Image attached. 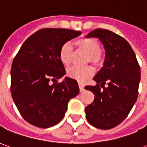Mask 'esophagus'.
<instances>
[{
	"mask_svg": "<svg viewBox=\"0 0 147 147\" xmlns=\"http://www.w3.org/2000/svg\"><path fill=\"white\" fill-rule=\"evenodd\" d=\"M79 86H80V92L83 91V90H84V86H83V84H82V83H79Z\"/></svg>",
	"mask_w": 147,
	"mask_h": 147,
	"instance_id": "34e87169",
	"label": "esophagus"
}]
</instances>
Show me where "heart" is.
Wrapping results in <instances>:
<instances>
[{
  "label": "heart",
  "instance_id": "b5f03b06",
  "mask_svg": "<svg viewBox=\"0 0 147 147\" xmlns=\"http://www.w3.org/2000/svg\"><path fill=\"white\" fill-rule=\"evenodd\" d=\"M75 45L80 49H82L90 55V61L93 64H102V57L101 55V45L95 38H83L76 40ZM73 55V49L69 42H66L62 45L59 53V57L61 63L64 66L68 67L71 64ZM94 74V68L90 66L85 67H72L67 71L68 76L73 78L80 83H84L91 77Z\"/></svg>",
  "mask_w": 147,
  "mask_h": 147
}]
</instances>
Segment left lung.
Instances as JSON below:
<instances>
[{
    "label": "left lung",
    "instance_id": "8db88e82",
    "mask_svg": "<svg viewBox=\"0 0 147 147\" xmlns=\"http://www.w3.org/2000/svg\"><path fill=\"white\" fill-rule=\"evenodd\" d=\"M85 37L98 38L105 50L103 67L94 77L97 84L85 86L94 94V102L85 108L86 120L95 127L111 129L123 122L136 103L140 67L130 44L120 35L95 29Z\"/></svg>",
    "mask_w": 147,
    "mask_h": 147
}]
</instances>
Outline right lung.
Returning <instances> with one entry per match:
<instances>
[{
    "label": "right lung",
    "mask_w": 147,
    "mask_h": 147,
    "mask_svg": "<svg viewBox=\"0 0 147 147\" xmlns=\"http://www.w3.org/2000/svg\"><path fill=\"white\" fill-rule=\"evenodd\" d=\"M81 31L45 28L24 42L11 68V94L24 120L34 126L50 127L64 117L67 103L80 92L78 83L66 76L59 53L63 44ZM54 82L52 85L50 81Z\"/></svg>",
    "instance_id": "obj_1"
}]
</instances>
